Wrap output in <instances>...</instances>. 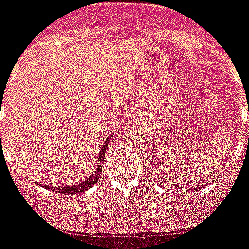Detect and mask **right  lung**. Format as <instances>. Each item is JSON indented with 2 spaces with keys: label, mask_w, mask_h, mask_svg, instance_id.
I'll return each mask as SVG.
<instances>
[{
  "label": "right lung",
  "mask_w": 249,
  "mask_h": 249,
  "mask_svg": "<svg viewBox=\"0 0 249 249\" xmlns=\"http://www.w3.org/2000/svg\"><path fill=\"white\" fill-rule=\"evenodd\" d=\"M109 141H110V137H107L104 140V143H103L102 149H100V153H99V157H98V165H96L95 170H94V173L90 174L88 178H86L84 182L81 183H77L72 184V186H62V187H51V186H46L48 190L53 191V192H57V194H63V195H73V194H80V192H84V191L89 190L91 188L92 186H95L96 182H99V173L102 172V161L104 160V157H106V153H107V147L109 145Z\"/></svg>",
  "instance_id": "add662e5"
}]
</instances>
